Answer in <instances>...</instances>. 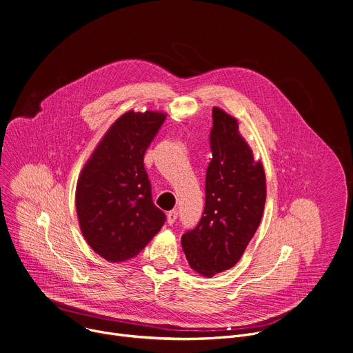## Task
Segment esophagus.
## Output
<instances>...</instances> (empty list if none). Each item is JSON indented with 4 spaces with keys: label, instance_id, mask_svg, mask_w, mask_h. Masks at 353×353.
<instances>
[{
    "label": "esophagus",
    "instance_id": "34e87169",
    "mask_svg": "<svg viewBox=\"0 0 353 353\" xmlns=\"http://www.w3.org/2000/svg\"><path fill=\"white\" fill-rule=\"evenodd\" d=\"M177 215H179V212H177L176 210L170 211V212L168 214V223H169V225H173V223L176 222V219H177Z\"/></svg>",
    "mask_w": 353,
    "mask_h": 353
}]
</instances>
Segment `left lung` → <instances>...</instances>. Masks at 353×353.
<instances>
[{
  "mask_svg": "<svg viewBox=\"0 0 353 353\" xmlns=\"http://www.w3.org/2000/svg\"><path fill=\"white\" fill-rule=\"evenodd\" d=\"M212 119L204 214L181 236L190 267L207 278L237 264L260 226L267 198L264 166L254 161L237 120L219 108Z\"/></svg>",
  "mask_w": 353,
  "mask_h": 353,
  "instance_id": "8db88e82",
  "label": "left lung"
}]
</instances>
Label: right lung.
Instances as JSON below:
<instances>
[{
  "label": "right lung",
  "mask_w": 353,
  "mask_h": 353,
  "mask_svg": "<svg viewBox=\"0 0 353 353\" xmlns=\"http://www.w3.org/2000/svg\"><path fill=\"white\" fill-rule=\"evenodd\" d=\"M165 113L130 110L119 117L86 161L75 191L81 232L110 263L135 257L165 223L155 207L143 155Z\"/></svg>",
  "instance_id": "add662e5"
}]
</instances>
